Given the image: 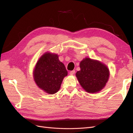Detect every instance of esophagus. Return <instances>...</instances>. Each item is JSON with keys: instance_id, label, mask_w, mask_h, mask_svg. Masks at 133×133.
Here are the masks:
<instances>
[{"instance_id": "34e87169", "label": "esophagus", "mask_w": 133, "mask_h": 133, "mask_svg": "<svg viewBox=\"0 0 133 133\" xmlns=\"http://www.w3.org/2000/svg\"><path fill=\"white\" fill-rule=\"evenodd\" d=\"M75 70H72V71H71L70 72L69 74H70V75H74V74H75Z\"/></svg>"}]
</instances>
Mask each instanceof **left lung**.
Returning <instances> with one entry per match:
<instances>
[{
    "instance_id": "1",
    "label": "left lung",
    "mask_w": 133,
    "mask_h": 133,
    "mask_svg": "<svg viewBox=\"0 0 133 133\" xmlns=\"http://www.w3.org/2000/svg\"><path fill=\"white\" fill-rule=\"evenodd\" d=\"M80 70L75 75L84 90L89 93H96L106 85L110 72L105 64L90 58H84L80 63Z\"/></svg>"
}]
</instances>
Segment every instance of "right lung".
<instances>
[{
  "mask_svg": "<svg viewBox=\"0 0 133 133\" xmlns=\"http://www.w3.org/2000/svg\"><path fill=\"white\" fill-rule=\"evenodd\" d=\"M33 78L40 89L46 93L54 94L60 89L68 71L60 62L57 54L45 52L38 59L33 70Z\"/></svg>",
  "mask_w": 133,
  "mask_h": 133,
  "instance_id": "right-lung-1",
  "label": "right lung"
}]
</instances>
